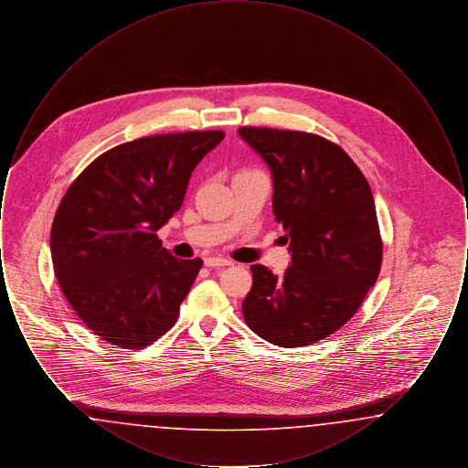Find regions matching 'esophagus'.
<instances>
[{
  "instance_id": "34e87169",
  "label": "esophagus",
  "mask_w": 468,
  "mask_h": 468,
  "mask_svg": "<svg viewBox=\"0 0 468 468\" xmlns=\"http://www.w3.org/2000/svg\"><path fill=\"white\" fill-rule=\"evenodd\" d=\"M205 265L208 268L229 267L231 261L223 256H208V258H205Z\"/></svg>"
}]
</instances>
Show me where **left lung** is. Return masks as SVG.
<instances>
[{"mask_svg":"<svg viewBox=\"0 0 468 468\" xmlns=\"http://www.w3.org/2000/svg\"><path fill=\"white\" fill-rule=\"evenodd\" d=\"M239 134L270 166L273 214L291 250L281 277L250 267L245 323L279 347L315 344L356 314L378 281L382 239L370 186L347 153L319 134L254 126Z\"/></svg>","mask_w":468,"mask_h":468,"instance_id":"obj_1","label":"left lung"}]
</instances>
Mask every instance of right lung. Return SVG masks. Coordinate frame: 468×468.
I'll use <instances>...</instances> for the list:
<instances>
[{"instance_id": "1", "label": "right lung", "mask_w": 468, "mask_h": 468, "mask_svg": "<svg viewBox=\"0 0 468 468\" xmlns=\"http://www.w3.org/2000/svg\"><path fill=\"white\" fill-rule=\"evenodd\" d=\"M223 138L212 130L126 142L68 187L50 229L52 265L68 303L101 340L144 349L176 324L203 261L177 260L156 231Z\"/></svg>"}]
</instances>
